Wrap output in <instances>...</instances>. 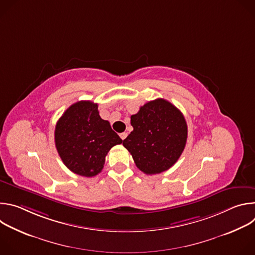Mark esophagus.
<instances>
[{"label": "esophagus", "mask_w": 255, "mask_h": 255, "mask_svg": "<svg viewBox=\"0 0 255 255\" xmlns=\"http://www.w3.org/2000/svg\"><path fill=\"white\" fill-rule=\"evenodd\" d=\"M127 135H128V134H127L126 132H123V133H121V134H120V137H121V139H122V140H124V139L127 137Z\"/></svg>", "instance_id": "esophagus-1"}]
</instances>
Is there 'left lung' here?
<instances>
[{"instance_id":"8db88e82","label":"left lung","mask_w":255,"mask_h":255,"mask_svg":"<svg viewBox=\"0 0 255 255\" xmlns=\"http://www.w3.org/2000/svg\"><path fill=\"white\" fill-rule=\"evenodd\" d=\"M133 131L123 140L136 166L146 174L170 168L183 153L188 126L178 109L163 99L150 101L131 116Z\"/></svg>"}]
</instances>
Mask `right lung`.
I'll return each instance as SVG.
<instances>
[{
	"label": "right lung",
	"instance_id": "right-lung-1",
	"mask_svg": "<svg viewBox=\"0 0 255 255\" xmlns=\"http://www.w3.org/2000/svg\"><path fill=\"white\" fill-rule=\"evenodd\" d=\"M54 140L65 166L79 175L95 176L105 164L110 149L122 139L103 120L98 104L80 101L72 104L56 123Z\"/></svg>",
	"mask_w": 255,
	"mask_h": 255
}]
</instances>
